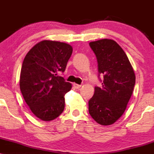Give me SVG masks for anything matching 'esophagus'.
I'll use <instances>...</instances> for the list:
<instances>
[{
  "label": "esophagus",
  "instance_id": "esophagus-1",
  "mask_svg": "<svg viewBox=\"0 0 154 154\" xmlns=\"http://www.w3.org/2000/svg\"><path fill=\"white\" fill-rule=\"evenodd\" d=\"M73 86L74 88H76V89H79V88H81V85H78V84H76V83H73Z\"/></svg>",
  "mask_w": 154,
  "mask_h": 154
}]
</instances>
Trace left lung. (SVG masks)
Returning <instances> with one entry per match:
<instances>
[{
	"label": "left lung",
	"mask_w": 154,
	"mask_h": 154,
	"mask_svg": "<svg viewBox=\"0 0 154 154\" xmlns=\"http://www.w3.org/2000/svg\"><path fill=\"white\" fill-rule=\"evenodd\" d=\"M103 75L102 87H95L90 99L89 113L97 123L111 125L121 117L135 84V75L123 49L114 40L101 39L90 43Z\"/></svg>",
	"instance_id": "8db88e82"
}]
</instances>
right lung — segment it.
<instances>
[{
  "label": "right lung",
  "mask_w": 154,
  "mask_h": 154,
  "mask_svg": "<svg viewBox=\"0 0 154 154\" xmlns=\"http://www.w3.org/2000/svg\"><path fill=\"white\" fill-rule=\"evenodd\" d=\"M73 48L65 43L42 40L26 55L19 86L32 112L43 121H52L64 109V95L72 89L59 72H64Z\"/></svg>",
  "instance_id": "1"
}]
</instances>
